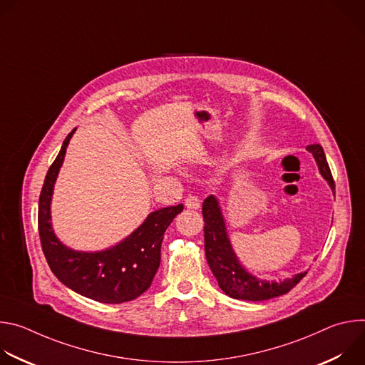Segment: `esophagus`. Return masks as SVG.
Returning a JSON list of instances; mask_svg holds the SVG:
<instances>
[{"label":"esophagus","mask_w":365,"mask_h":365,"mask_svg":"<svg viewBox=\"0 0 365 365\" xmlns=\"http://www.w3.org/2000/svg\"><path fill=\"white\" fill-rule=\"evenodd\" d=\"M185 206L187 207V210H199L200 200H199V197H197V196L189 195V196L185 199Z\"/></svg>","instance_id":"1"}]
</instances>
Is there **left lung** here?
<instances>
[{"label": "left lung", "instance_id": "left-lung-1", "mask_svg": "<svg viewBox=\"0 0 365 365\" xmlns=\"http://www.w3.org/2000/svg\"><path fill=\"white\" fill-rule=\"evenodd\" d=\"M306 148L307 151L314 154L322 178L329 183L334 192L335 182L332 179V173L328 166L322 145L310 144ZM202 214L205 222L203 232L206 262L210 264L214 276L217 277L220 287L230 297L251 302L277 297L290 292L307 274V272H303L294 274L290 279H284L283 282H267L257 279L255 276L250 274L238 262V257L234 252L228 238L225 220L221 211L220 202L214 195L207 196L203 200Z\"/></svg>", "mask_w": 365, "mask_h": 365}]
</instances>
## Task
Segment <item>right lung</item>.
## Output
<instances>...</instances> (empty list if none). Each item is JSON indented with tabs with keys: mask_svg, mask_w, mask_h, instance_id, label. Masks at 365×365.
I'll use <instances>...</instances> for the list:
<instances>
[{
	"mask_svg": "<svg viewBox=\"0 0 365 365\" xmlns=\"http://www.w3.org/2000/svg\"><path fill=\"white\" fill-rule=\"evenodd\" d=\"M76 128L65 138L55 162L47 170L38 199L40 242L53 274L73 292L101 302L124 303L143 294L151 284L160 266V248L165 231L183 205L162 207L125 240L103 251H75L59 241L51 228L50 202L66 147Z\"/></svg>",
	"mask_w": 365,
	"mask_h": 365,
	"instance_id": "right-lung-1",
	"label": "right lung"
}]
</instances>
